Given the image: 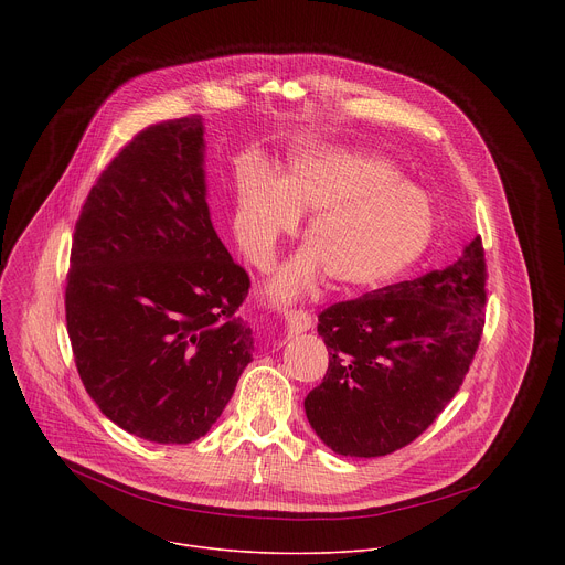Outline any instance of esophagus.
<instances>
[{
    "label": "esophagus",
    "mask_w": 565,
    "mask_h": 565,
    "mask_svg": "<svg viewBox=\"0 0 565 565\" xmlns=\"http://www.w3.org/2000/svg\"><path fill=\"white\" fill-rule=\"evenodd\" d=\"M284 321L290 333H306L312 329V317L306 310H288Z\"/></svg>",
    "instance_id": "1"
}]
</instances>
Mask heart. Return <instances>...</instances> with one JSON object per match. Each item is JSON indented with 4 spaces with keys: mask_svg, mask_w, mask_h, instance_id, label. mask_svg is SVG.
<instances>
[{
    "mask_svg": "<svg viewBox=\"0 0 565 565\" xmlns=\"http://www.w3.org/2000/svg\"><path fill=\"white\" fill-rule=\"evenodd\" d=\"M299 210H315L303 232L308 246L268 281L273 301L297 299L324 268L342 288L391 284L423 259L438 225L429 192L369 149L308 147L288 160L281 179L257 160L238 166L232 230L257 266L270 264Z\"/></svg>",
    "mask_w": 565,
    "mask_h": 565,
    "instance_id": "heart-1",
    "label": "heart"
}]
</instances>
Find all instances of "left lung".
<instances>
[{
    "mask_svg": "<svg viewBox=\"0 0 565 565\" xmlns=\"http://www.w3.org/2000/svg\"><path fill=\"white\" fill-rule=\"evenodd\" d=\"M480 236L456 264L319 315L329 371L306 399L310 427L340 456L375 458L416 440L460 388L486 324Z\"/></svg>",
    "mask_w": 565,
    "mask_h": 565,
    "instance_id": "obj_1",
    "label": "left lung"
}]
</instances>
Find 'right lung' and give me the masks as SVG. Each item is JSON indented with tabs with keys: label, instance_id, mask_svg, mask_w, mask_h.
<instances>
[{
	"label": "right lung",
	"instance_id": "obj_1",
	"mask_svg": "<svg viewBox=\"0 0 565 565\" xmlns=\"http://www.w3.org/2000/svg\"><path fill=\"white\" fill-rule=\"evenodd\" d=\"M203 118L140 131L75 223L66 331L98 409L160 445L199 440L253 362L250 279L212 225Z\"/></svg>",
	"mask_w": 565,
	"mask_h": 565
}]
</instances>
